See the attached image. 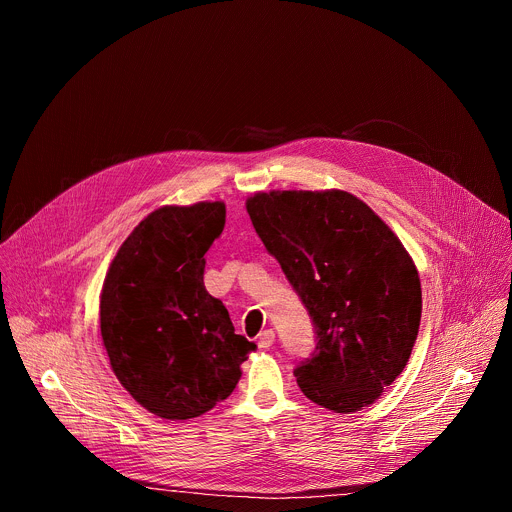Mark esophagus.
<instances>
[{
	"mask_svg": "<svg viewBox=\"0 0 512 512\" xmlns=\"http://www.w3.org/2000/svg\"><path fill=\"white\" fill-rule=\"evenodd\" d=\"M273 342H275V332H273V330H263V332L259 334V338H257L259 348H269Z\"/></svg>",
	"mask_w": 512,
	"mask_h": 512,
	"instance_id": "obj_1",
	"label": "esophagus"
}]
</instances>
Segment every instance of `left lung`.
<instances>
[{
  "mask_svg": "<svg viewBox=\"0 0 512 512\" xmlns=\"http://www.w3.org/2000/svg\"><path fill=\"white\" fill-rule=\"evenodd\" d=\"M247 212L314 322L316 350L294 371L302 393L336 413L375 403L403 373L421 320L403 243L344 190L257 192Z\"/></svg>",
  "mask_w": 512,
  "mask_h": 512,
  "instance_id": "obj_1",
  "label": "left lung"
}]
</instances>
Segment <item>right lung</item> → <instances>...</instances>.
<instances>
[{
	"instance_id": "right-lung-1",
	"label": "right lung",
	"mask_w": 512,
	"mask_h": 512,
	"mask_svg": "<svg viewBox=\"0 0 512 512\" xmlns=\"http://www.w3.org/2000/svg\"><path fill=\"white\" fill-rule=\"evenodd\" d=\"M225 216V202L162 206L123 241L105 275L99 320L111 369L164 419H192L227 399L255 350L204 287V255Z\"/></svg>"
}]
</instances>
